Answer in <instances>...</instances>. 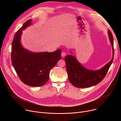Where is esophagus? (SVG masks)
<instances>
[{
    "instance_id": "esophagus-1",
    "label": "esophagus",
    "mask_w": 121,
    "mask_h": 121,
    "mask_svg": "<svg viewBox=\"0 0 121 121\" xmlns=\"http://www.w3.org/2000/svg\"><path fill=\"white\" fill-rule=\"evenodd\" d=\"M66 56V53L65 52H63L61 53V56L64 57Z\"/></svg>"
}]
</instances>
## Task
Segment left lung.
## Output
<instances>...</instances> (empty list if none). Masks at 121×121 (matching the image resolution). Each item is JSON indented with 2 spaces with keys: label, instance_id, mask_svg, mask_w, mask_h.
<instances>
[{
  "label": "left lung",
  "instance_id": "obj_1",
  "mask_svg": "<svg viewBox=\"0 0 121 121\" xmlns=\"http://www.w3.org/2000/svg\"><path fill=\"white\" fill-rule=\"evenodd\" d=\"M108 35L112 48V57L111 60L99 70H91L83 67L74 56L67 55L65 57L68 79L76 87L89 88L101 82L104 78L112 64L114 57L113 38L112 33L108 30Z\"/></svg>",
  "mask_w": 121,
  "mask_h": 121
}]
</instances>
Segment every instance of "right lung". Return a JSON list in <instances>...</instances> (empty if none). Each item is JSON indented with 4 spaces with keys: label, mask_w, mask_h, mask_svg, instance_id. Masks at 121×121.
<instances>
[{
    "label": "right lung",
    "mask_w": 121,
    "mask_h": 121,
    "mask_svg": "<svg viewBox=\"0 0 121 121\" xmlns=\"http://www.w3.org/2000/svg\"><path fill=\"white\" fill-rule=\"evenodd\" d=\"M31 19L26 21L15 34L11 46V62L23 83L31 87H41L48 80L51 69L60 59L61 50L33 53L24 49L21 43L22 31L31 24Z\"/></svg>",
    "instance_id": "1"
}]
</instances>
